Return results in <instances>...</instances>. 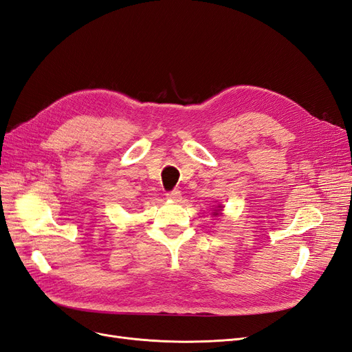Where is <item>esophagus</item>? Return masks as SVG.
I'll return each mask as SVG.
<instances>
[{
  "mask_svg": "<svg viewBox=\"0 0 352 352\" xmlns=\"http://www.w3.org/2000/svg\"><path fill=\"white\" fill-rule=\"evenodd\" d=\"M166 197L172 201H180V198H182V192H180L179 189H175V190H170V192H167Z\"/></svg>",
  "mask_w": 352,
  "mask_h": 352,
  "instance_id": "esophagus-1",
  "label": "esophagus"
}]
</instances>
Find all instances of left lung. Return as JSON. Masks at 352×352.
<instances>
[{"instance_id":"obj_1","label":"left lung","mask_w":352,"mask_h":352,"mask_svg":"<svg viewBox=\"0 0 352 352\" xmlns=\"http://www.w3.org/2000/svg\"><path fill=\"white\" fill-rule=\"evenodd\" d=\"M217 208H219V210H212V211H214V212H212V216H220V210H221V206L219 204V206H217Z\"/></svg>"}]
</instances>
